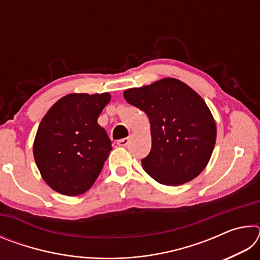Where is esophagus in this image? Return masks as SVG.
I'll list each match as a JSON object with an SVG mask.
<instances>
[{
	"mask_svg": "<svg viewBox=\"0 0 260 260\" xmlns=\"http://www.w3.org/2000/svg\"><path fill=\"white\" fill-rule=\"evenodd\" d=\"M128 143H129L128 138H124V139H120V140L117 141V144L119 147H127V146H128Z\"/></svg>",
	"mask_w": 260,
	"mask_h": 260,
	"instance_id": "esophagus-1",
	"label": "esophagus"
}]
</instances>
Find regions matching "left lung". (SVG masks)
I'll return each instance as SVG.
<instances>
[{
	"label": "left lung",
	"mask_w": 260,
	"mask_h": 260,
	"mask_svg": "<svg viewBox=\"0 0 260 260\" xmlns=\"http://www.w3.org/2000/svg\"><path fill=\"white\" fill-rule=\"evenodd\" d=\"M131 105L150 120L151 150L143 170L166 186H180L205 169L217 138L215 121L204 100L186 83L164 78L124 91Z\"/></svg>",
	"instance_id": "1"
}]
</instances>
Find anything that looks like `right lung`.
<instances>
[{
  "instance_id": "obj_1",
  "label": "right lung",
  "mask_w": 260,
  "mask_h": 260,
  "mask_svg": "<svg viewBox=\"0 0 260 260\" xmlns=\"http://www.w3.org/2000/svg\"><path fill=\"white\" fill-rule=\"evenodd\" d=\"M111 96L69 94L52 105L35 135L33 153L42 179L55 191L78 196L93 186L112 150L98 118Z\"/></svg>"
}]
</instances>
